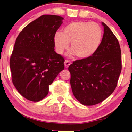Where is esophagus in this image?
Listing matches in <instances>:
<instances>
[{
  "label": "esophagus",
  "instance_id": "obj_1",
  "mask_svg": "<svg viewBox=\"0 0 132 132\" xmlns=\"http://www.w3.org/2000/svg\"><path fill=\"white\" fill-rule=\"evenodd\" d=\"M71 64V62L68 61V60H65L64 62V65H65V67L66 68H68L69 65Z\"/></svg>",
  "mask_w": 132,
  "mask_h": 132
}]
</instances>
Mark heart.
Masks as SVG:
<instances>
[{"label":"heart","instance_id":"obj_1","mask_svg":"<svg viewBox=\"0 0 132 132\" xmlns=\"http://www.w3.org/2000/svg\"><path fill=\"white\" fill-rule=\"evenodd\" d=\"M102 32L95 23L78 21L64 27L62 33L57 31L54 36V43L57 53L62 54L71 43L70 57L75 55L79 59L92 56L100 46Z\"/></svg>","mask_w":132,"mask_h":132}]
</instances>
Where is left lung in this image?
Listing matches in <instances>:
<instances>
[{
  "mask_svg": "<svg viewBox=\"0 0 132 132\" xmlns=\"http://www.w3.org/2000/svg\"><path fill=\"white\" fill-rule=\"evenodd\" d=\"M104 33L100 46L90 57L77 60L68 67L73 94L81 104L92 106L109 96L117 86L122 70L119 43L102 22Z\"/></svg>",
  "mask_w": 132,
  "mask_h": 132,
  "instance_id": "left-lung-1",
  "label": "left lung"
}]
</instances>
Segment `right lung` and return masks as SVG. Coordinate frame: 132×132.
Masks as SVG:
<instances>
[{"label": "right lung", "instance_id": "obj_1", "mask_svg": "<svg viewBox=\"0 0 132 132\" xmlns=\"http://www.w3.org/2000/svg\"><path fill=\"white\" fill-rule=\"evenodd\" d=\"M64 18L43 15L22 30L10 59L12 82L28 100L38 102L48 94L49 85L64 69V58L54 51V36Z\"/></svg>", "mask_w": 132, "mask_h": 132}]
</instances>
